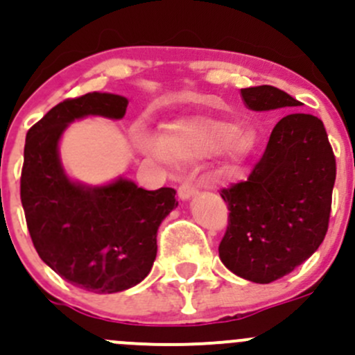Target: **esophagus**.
I'll return each instance as SVG.
<instances>
[{
    "label": "esophagus",
    "mask_w": 355,
    "mask_h": 355,
    "mask_svg": "<svg viewBox=\"0 0 355 355\" xmlns=\"http://www.w3.org/2000/svg\"><path fill=\"white\" fill-rule=\"evenodd\" d=\"M196 191H198V188H196V184L193 181H182L181 184H179V188H178L179 196H181L182 200L189 198V196L195 195Z\"/></svg>",
    "instance_id": "obj_1"
}]
</instances>
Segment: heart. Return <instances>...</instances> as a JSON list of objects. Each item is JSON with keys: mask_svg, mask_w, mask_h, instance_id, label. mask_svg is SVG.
I'll list each match as a JSON object with an SVG mask.
<instances>
[{"mask_svg": "<svg viewBox=\"0 0 355 355\" xmlns=\"http://www.w3.org/2000/svg\"><path fill=\"white\" fill-rule=\"evenodd\" d=\"M139 145L153 157L186 164L217 155L226 148L234 160H241L254 148V138L248 132L238 131L233 122L186 117L167 125L160 139L145 138Z\"/></svg>", "mask_w": 355, "mask_h": 355, "instance_id": "obj_1", "label": "heart"}]
</instances>
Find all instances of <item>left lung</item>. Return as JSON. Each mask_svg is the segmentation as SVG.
<instances>
[{
	"label": "left lung",
	"mask_w": 355,
	"mask_h": 355,
	"mask_svg": "<svg viewBox=\"0 0 355 355\" xmlns=\"http://www.w3.org/2000/svg\"><path fill=\"white\" fill-rule=\"evenodd\" d=\"M241 96L257 112L302 105L275 86L245 87ZM335 178L322 122L300 112L285 115L248 178L220 189L230 210L219 243L224 266L248 282L271 283L307 261L328 231Z\"/></svg>",
	"instance_id": "8db88e82"
}]
</instances>
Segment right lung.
<instances>
[{"label":"right lung","mask_w":355,"mask_h":355,"mask_svg":"<svg viewBox=\"0 0 355 355\" xmlns=\"http://www.w3.org/2000/svg\"><path fill=\"white\" fill-rule=\"evenodd\" d=\"M124 96L87 93L51 108L29 129L24 148L20 200L40 257L73 286L115 293L146 278L157 257V231L176 209V189L148 191L128 179L101 188L69 181L58 139L73 119H122Z\"/></svg>","instance_id":"obj_1"}]
</instances>
